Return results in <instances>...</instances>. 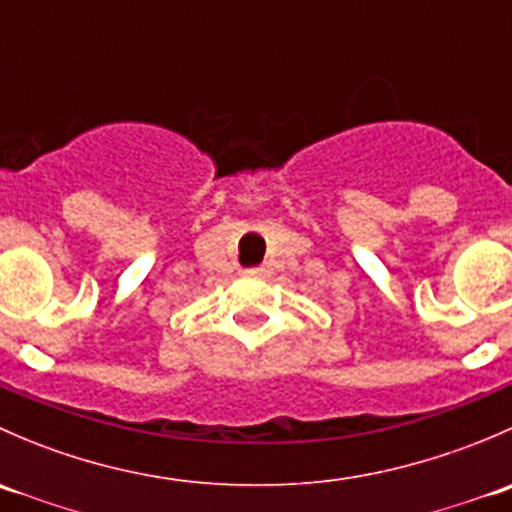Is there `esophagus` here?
Instances as JSON below:
<instances>
[{"label":"esophagus","instance_id":"34e87169","mask_svg":"<svg viewBox=\"0 0 512 512\" xmlns=\"http://www.w3.org/2000/svg\"><path fill=\"white\" fill-rule=\"evenodd\" d=\"M247 275H255V277H262V275H267V267H250V270H247Z\"/></svg>","mask_w":512,"mask_h":512}]
</instances>
